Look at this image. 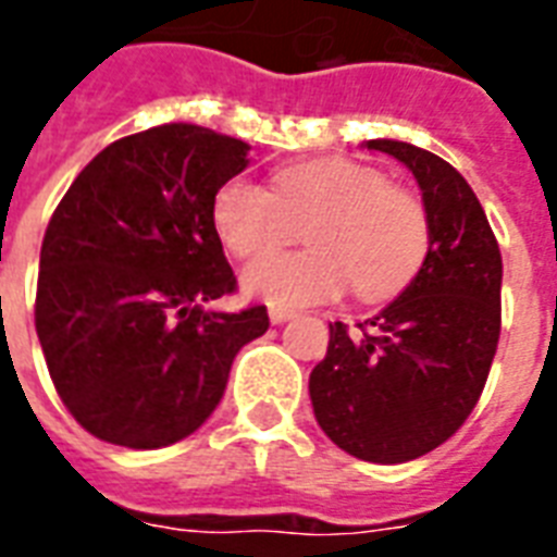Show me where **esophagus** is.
Masks as SVG:
<instances>
[{"label": "esophagus", "instance_id": "1", "mask_svg": "<svg viewBox=\"0 0 557 557\" xmlns=\"http://www.w3.org/2000/svg\"><path fill=\"white\" fill-rule=\"evenodd\" d=\"M269 318H271V324H286V321H292V318H295V309L274 307L269 312Z\"/></svg>", "mask_w": 557, "mask_h": 557}]
</instances>
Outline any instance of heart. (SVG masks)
Here are the masks:
<instances>
[{
  "label": "heart",
  "instance_id": "b5f03b06",
  "mask_svg": "<svg viewBox=\"0 0 557 557\" xmlns=\"http://www.w3.org/2000/svg\"><path fill=\"white\" fill-rule=\"evenodd\" d=\"M212 224L242 260L304 231L309 250L271 253L242 271L245 295L280 309L335 300L350 283L364 300L394 297L414 280L432 242L418 195L345 157L283 165L274 189L233 177L215 193Z\"/></svg>",
  "mask_w": 557,
  "mask_h": 557
}]
</instances>
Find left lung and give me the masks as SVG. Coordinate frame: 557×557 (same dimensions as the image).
Instances as JSON below:
<instances>
[{
	"label": "left lung",
	"instance_id": "1",
	"mask_svg": "<svg viewBox=\"0 0 557 557\" xmlns=\"http://www.w3.org/2000/svg\"><path fill=\"white\" fill-rule=\"evenodd\" d=\"M371 151L409 169L430 215V253L371 330L330 324L326 356L309 373L318 426L373 465H403L441 447L485 388L499 342L503 257L487 215L456 169L397 139Z\"/></svg>",
	"mask_w": 557,
	"mask_h": 557
}]
</instances>
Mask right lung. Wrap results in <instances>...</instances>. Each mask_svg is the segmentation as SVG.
Wrapping results in <instances>:
<instances>
[{
    "instance_id": "obj_1",
    "label": "right lung",
    "mask_w": 557,
    "mask_h": 557,
    "mask_svg": "<svg viewBox=\"0 0 557 557\" xmlns=\"http://www.w3.org/2000/svg\"><path fill=\"white\" fill-rule=\"evenodd\" d=\"M248 143L169 122L110 143L46 227L34 326L63 406L131 449L193 435L222 400L265 307L212 312L236 277L212 201L248 165Z\"/></svg>"
}]
</instances>
